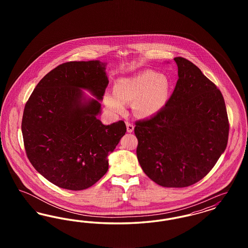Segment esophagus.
Returning a JSON list of instances; mask_svg holds the SVG:
<instances>
[{
    "mask_svg": "<svg viewBox=\"0 0 248 248\" xmlns=\"http://www.w3.org/2000/svg\"><path fill=\"white\" fill-rule=\"evenodd\" d=\"M126 129H127V132L128 133H132L133 131H134V125H133V124H130V123H126Z\"/></svg>",
    "mask_w": 248,
    "mask_h": 248,
    "instance_id": "obj_1",
    "label": "esophagus"
}]
</instances>
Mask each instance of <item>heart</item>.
<instances>
[{"mask_svg": "<svg viewBox=\"0 0 248 248\" xmlns=\"http://www.w3.org/2000/svg\"><path fill=\"white\" fill-rule=\"evenodd\" d=\"M170 80L165 74L152 70L140 71L129 77H122L114 83L113 93L107 91L104 102L115 114L126 109V103L134 102V111L140 117H151L165 105L170 90Z\"/></svg>", "mask_w": 248, "mask_h": 248, "instance_id": "obj_1", "label": "heart"}]
</instances>
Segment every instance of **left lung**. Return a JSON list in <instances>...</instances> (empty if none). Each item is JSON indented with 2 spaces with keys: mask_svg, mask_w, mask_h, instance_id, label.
<instances>
[{
  "mask_svg": "<svg viewBox=\"0 0 248 248\" xmlns=\"http://www.w3.org/2000/svg\"><path fill=\"white\" fill-rule=\"evenodd\" d=\"M174 60L173 94L158 113L136 123L135 134L144 173L160 186L183 188L205 177L224 153L229 121L217 86L188 59Z\"/></svg>",
  "mask_w": 248,
  "mask_h": 248,
  "instance_id": "obj_1",
  "label": "left lung"
}]
</instances>
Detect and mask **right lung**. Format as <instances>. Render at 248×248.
Returning <instances> with one entry per match:
<instances>
[{
	"instance_id": "right-lung-1",
	"label": "right lung",
	"mask_w": 248,
	"mask_h": 248,
	"mask_svg": "<svg viewBox=\"0 0 248 248\" xmlns=\"http://www.w3.org/2000/svg\"><path fill=\"white\" fill-rule=\"evenodd\" d=\"M107 64H61L39 82L26 103L21 130L27 156L59 188L81 190L94 185L106 174L108 156L126 132L124 121L105 125L97 119L108 84Z\"/></svg>"
}]
</instances>
